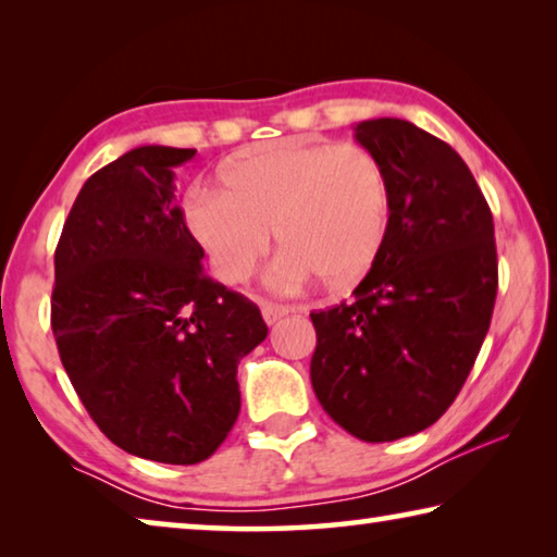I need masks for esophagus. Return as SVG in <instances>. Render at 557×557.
Returning a JSON list of instances; mask_svg holds the SVG:
<instances>
[{
  "mask_svg": "<svg viewBox=\"0 0 557 557\" xmlns=\"http://www.w3.org/2000/svg\"><path fill=\"white\" fill-rule=\"evenodd\" d=\"M289 312H292L289 307L272 305V301H265V305H262V319H265V324H275V322H280V319L285 317V314H289Z\"/></svg>",
  "mask_w": 557,
  "mask_h": 557,
  "instance_id": "1",
  "label": "esophagus"
}]
</instances>
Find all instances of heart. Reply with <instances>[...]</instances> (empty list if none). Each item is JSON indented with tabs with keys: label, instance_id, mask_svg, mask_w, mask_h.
Instances as JSON below:
<instances>
[{
	"label": "heart",
	"instance_id": "heart-1",
	"mask_svg": "<svg viewBox=\"0 0 557 557\" xmlns=\"http://www.w3.org/2000/svg\"><path fill=\"white\" fill-rule=\"evenodd\" d=\"M221 186L194 188L184 221L228 285L250 280L275 231L272 285L297 289L314 275L326 289H346L373 268L388 233L385 172L358 145H262L228 159Z\"/></svg>",
	"mask_w": 557,
	"mask_h": 557
}]
</instances>
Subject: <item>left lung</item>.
Wrapping results in <instances>:
<instances>
[{
    "mask_svg": "<svg viewBox=\"0 0 557 557\" xmlns=\"http://www.w3.org/2000/svg\"><path fill=\"white\" fill-rule=\"evenodd\" d=\"M391 194L388 233L351 301L312 312V385L336 425L393 442L455 403L492 324V209L455 149L408 120L354 127Z\"/></svg>",
    "mask_w": 557,
    "mask_h": 557,
    "instance_id": "8db88e82",
    "label": "left lung"
}]
</instances>
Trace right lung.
I'll return each mask as SVG.
<instances>
[{"label": "right lung", "mask_w": 557, "mask_h": 557, "mask_svg": "<svg viewBox=\"0 0 557 557\" xmlns=\"http://www.w3.org/2000/svg\"><path fill=\"white\" fill-rule=\"evenodd\" d=\"M196 149L135 147L83 184L55 248L51 329L78 398L129 455L196 465L240 412L238 363L268 326L203 272L174 203Z\"/></svg>", "instance_id": "obj_1"}]
</instances>
